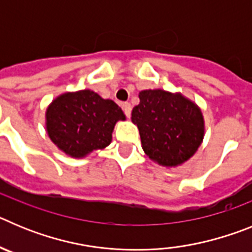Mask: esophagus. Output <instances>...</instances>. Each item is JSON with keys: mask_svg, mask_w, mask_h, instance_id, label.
I'll use <instances>...</instances> for the list:
<instances>
[{"mask_svg": "<svg viewBox=\"0 0 252 252\" xmlns=\"http://www.w3.org/2000/svg\"><path fill=\"white\" fill-rule=\"evenodd\" d=\"M122 110H124V112H125V115H126V117H128V119H130L131 110H132V108H131V104L128 103V102H125V103L122 104Z\"/></svg>", "mask_w": 252, "mask_h": 252, "instance_id": "obj_1", "label": "esophagus"}]
</instances>
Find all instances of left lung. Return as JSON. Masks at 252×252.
I'll list each match as a JSON object with an SVG mask.
<instances>
[{"instance_id":"8db88e82","label":"left lung","mask_w":252,"mask_h":252,"mask_svg":"<svg viewBox=\"0 0 252 252\" xmlns=\"http://www.w3.org/2000/svg\"><path fill=\"white\" fill-rule=\"evenodd\" d=\"M131 120L145 154L162 166H178L194 155L204 136L199 107L180 93L146 90L139 93Z\"/></svg>"}]
</instances>
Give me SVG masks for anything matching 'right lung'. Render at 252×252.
I'll list each match as a JSON object with an SVG mask.
<instances>
[{"instance_id":"add662e5","label":"right lung","mask_w":252,"mask_h":252,"mask_svg":"<svg viewBox=\"0 0 252 252\" xmlns=\"http://www.w3.org/2000/svg\"><path fill=\"white\" fill-rule=\"evenodd\" d=\"M45 117L51 141L78 159L110 145L116 122L126 119L115 102L91 90L60 94L49 104Z\"/></svg>"}]
</instances>
